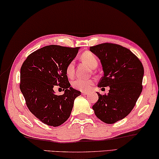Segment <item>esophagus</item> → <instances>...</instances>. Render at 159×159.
<instances>
[{
	"label": "esophagus",
	"instance_id": "obj_1",
	"mask_svg": "<svg viewBox=\"0 0 159 159\" xmlns=\"http://www.w3.org/2000/svg\"><path fill=\"white\" fill-rule=\"evenodd\" d=\"M82 94H84V95H88V94H89V93H88V92L82 91Z\"/></svg>",
	"mask_w": 159,
	"mask_h": 159
}]
</instances>
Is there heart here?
Instances as JSON below:
<instances>
[{"instance_id":"1","label":"heart","mask_w":159,"mask_h":159,"mask_svg":"<svg viewBox=\"0 0 159 159\" xmlns=\"http://www.w3.org/2000/svg\"><path fill=\"white\" fill-rule=\"evenodd\" d=\"M81 59L86 63L90 67L95 68L98 65V61L96 56L90 51H86L81 55ZM66 73L68 77H72L74 73V63L71 61L66 66ZM93 84V80L91 79H76L71 83L73 89L79 90L80 91H90Z\"/></svg>"}]
</instances>
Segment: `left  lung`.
Returning <instances> with one entry per match:
<instances>
[{
    "mask_svg": "<svg viewBox=\"0 0 159 159\" xmlns=\"http://www.w3.org/2000/svg\"><path fill=\"white\" fill-rule=\"evenodd\" d=\"M100 59L103 76L98 86H109L107 95L97 92L98 100L93 106L97 118L112 124L131 113L141 93L144 74L140 60L125 47L114 43H101L90 47Z\"/></svg>",
    "mask_w": 159,
    "mask_h": 159,
    "instance_id": "8db88e82",
    "label": "left lung"
}]
</instances>
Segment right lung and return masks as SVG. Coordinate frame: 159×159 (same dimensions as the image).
Returning a JSON list of instances; mask_svg holds the SVG:
<instances>
[{
	"label": "right lung",
	"mask_w": 159,
	"mask_h": 159,
	"mask_svg": "<svg viewBox=\"0 0 159 159\" xmlns=\"http://www.w3.org/2000/svg\"><path fill=\"white\" fill-rule=\"evenodd\" d=\"M79 48L56 45L43 47L30 54L21 66L20 91L28 109L45 124L56 127L66 121L75 98L80 95L70 87L66 73ZM55 85L63 88L65 93L56 95Z\"/></svg>",
	"instance_id": "obj_1"
}]
</instances>
